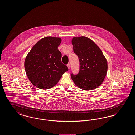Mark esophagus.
Returning a JSON list of instances; mask_svg holds the SVG:
<instances>
[{
    "mask_svg": "<svg viewBox=\"0 0 135 135\" xmlns=\"http://www.w3.org/2000/svg\"><path fill=\"white\" fill-rule=\"evenodd\" d=\"M67 66H68V69H70V64H68L67 65Z\"/></svg>",
    "mask_w": 135,
    "mask_h": 135,
    "instance_id": "obj_1",
    "label": "esophagus"
}]
</instances>
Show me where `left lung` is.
<instances>
[{"label": "left lung", "instance_id": "left-lung-1", "mask_svg": "<svg viewBox=\"0 0 135 135\" xmlns=\"http://www.w3.org/2000/svg\"><path fill=\"white\" fill-rule=\"evenodd\" d=\"M73 52L78 57L80 69L77 75L71 74L74 84L79 88L92 90L104 80L108 70V62L100 48L85 36L73 37Z\"/></svg>", "mask_w": 135, "mask_h": 135}]
</instances>
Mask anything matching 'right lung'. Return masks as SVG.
<instances>
[{
    "instance_id": "obj_1",
    "label": "right lung",
    "mask_w": 135,
    "mask_h": 135,
    "mask_svg": "<svg viewBox=\"0 0 135 135\" xmlns=\"http://www.w3.org/2000/svg\"><path fill=\"white\" fill-rule=\"evenodd\" d=\"M62 39L47 36L40 39L31 48L25 61V69L31 83L41 89L52 88L68 70L61 61L58 50Z\"/></svg>"
}]
</instances>
